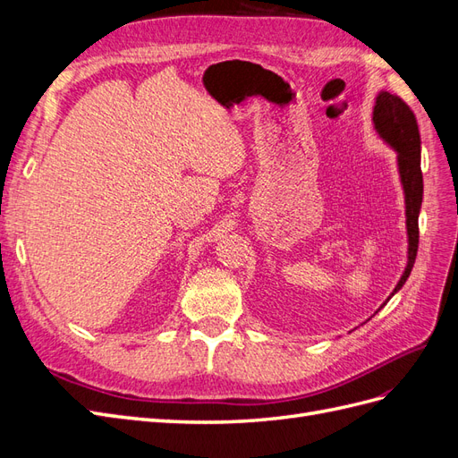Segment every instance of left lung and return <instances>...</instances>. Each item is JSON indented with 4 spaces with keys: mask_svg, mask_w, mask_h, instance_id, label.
<instances>
[{
    "mask_svg": "<svg viewBox=\"0 0 458 458\" xmlns=\"http://www.w3.org/2000/svg\"><path fill=\"white\" fill-rule=\"evenodd\" d=\"M374 128L382 135V140L390 143L397 150V164L401 183L405 191V206H407V234H409V261L403 276L397 283L392 296L405 284L411 269L414 266V258L419 250V212L422 206V170H420V133L417 116L411 106L401 99L399 95L390 91H380L374 105ZM390 296V298H392ZM387 298V300H390ZM386 300V301H387Z\"/></svg>",
    "mask_w": 458,
    "mask_h": 458,
    "instance_id": "1",
    "label": "left lung"
}]
</instances>
